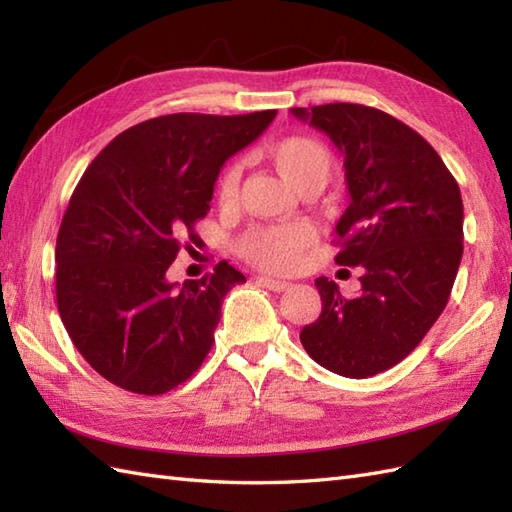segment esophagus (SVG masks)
<instances>
[{
	"label": "esophagus",
	"instance_id": "1",
	"mask_svg": "<svg viewBox=\"0 0 512 512\" xmlns=\"http://www.w3.org/2000/svg\"><path fill=\"white\" fill-rule=\"evenodd\" d=\"M257 281H259V284H262L264 288L273 290V292H286V290L292 288L290 281H281V279H275V277H259Z\"/></svg>",
	"mask_w": 512,
	"mask_h": 512
}]
</instances>
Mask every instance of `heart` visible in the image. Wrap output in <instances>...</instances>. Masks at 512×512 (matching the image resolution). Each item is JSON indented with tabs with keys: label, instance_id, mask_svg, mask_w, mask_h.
I'll list each match as a JSON object with an SVG mask.
<instances>
[{
	"label": "heart",
	"instance_id": "obj_1",
	"mask_svg": "<svg viewBox=\"0 0 512 512\" xmlns=\"http://www.w3.org/2000/svg\"><path fill=\"white\" fill-rule=\"evenodd\" d=\"M273 162L284 176L299 189L310 178H328L332 158L319 140L310 136H288L281 138L270 151ZM239 180H242V165H235L224 171L217 184V195L224 206H231L239 198ZM317 239V231L308 222L288 224H266L255 226L239 237L237 250L248 262L266 270H290L297 266L303 250L310 248Z\"/></svg>",
	"mask_w": 512,
	"mask_h": 512
}]
</instances>
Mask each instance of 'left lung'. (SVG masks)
<instances>
[{
	"instance_id": "1",
	"label": "left lung",
	"mask_w": 512,
	"mask_h": 512,
	"mask_svg": "<svg viewBox=\"0 0 512 512\" xmlns=\"http://www.w3.org/2000/svg\"><path fill=\"white\" fill-rule=\"evenodd\" d=\"M341 151L350 206L336 264L363 266L347 299L319 277L323 310L301 330L321 367L367 378L400 363L447 308L462 259L460 187L438 151L398 118L356 103L292 107Z\"/></svg>"
}]
</instances>
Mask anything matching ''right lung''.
I'll list each match as a JSON object with an SVG mask.
<instances>
[{"instance_id": "obj_1", "label": "right lung", "mask_w": 512, "mask_h": 512, "mask_svg": "<svg viewBox=\"0 0 512 512\" xmlns=\"http://www.w3.org/2000/svg\"><path fill=\"white\" fill-rule=\"evenodd\" d=\"M244 116L169 114L118 134L76 184L57 235V306L72 343L96 372L134 394L184 383L209 354L222 301L246 277L171 284L167 270L209 213L224 162L273 123Z\"/></svg>"}]
</instances>
